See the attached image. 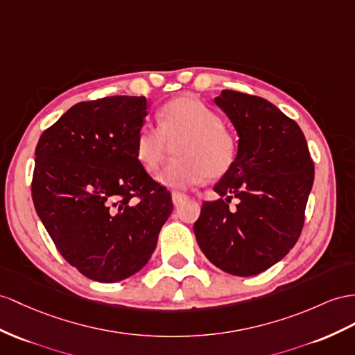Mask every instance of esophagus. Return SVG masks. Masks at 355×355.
I'll return each mask as SVG.
<instances>
[{
    "instance_id": "34e87169",
    "label": "esophagus",
    "mask_w": 355,
    "mask_h": 355,
    "mask_svg": "<svg viewBox=\"0 0 355 355\" xmlns=\"http://www.w3.org/2000/svg\"><path fill=\"white\" fill-rule=\"evenodd\" d=\"M187 195H184L183 192H172V202L174 205H180L183 201H186Z\"/></svg>"
}]
</instances>
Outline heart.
Segmentation results:
<instances>
[{
  "label": "heart",
  "mask_w": 355,
  "mask_h": 355,
  "mask_svg": "<svg viewBox=\"0 0 355 355\" xmlns=\"http://www.w3.org/2000/svg\"><path fill=\"white\" fill-rule=\"evenodd\" d=\"M178 141V144L176 142ZM175 146V159L159 174L163 186L187 189L220 178L239 157V139L214 109L193 96L171 100L159 114V127L144 125L135 138V157L147 172H156Z\"/></svg>",
  "instance_id": "obj_1"
}]
</instances>
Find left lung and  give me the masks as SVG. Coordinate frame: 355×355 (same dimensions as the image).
Segmentation results:
<instances>
[{"instance_id": "1", "label": "left lung", "mask_w": 355, "mask_h": 355, "mask_svg": "<svg viewBox=\"0 0 355 355\" xmlns=\"http://www.w3.org/2000/svg\"><path fill=\"white\" fill-rule=\"evenodd\" d=\"M214 103L239 133V157L193 225L208 261L234 276H255L294 248L304 225L315 166L304 135L268 100L223 89ZM239 197L238 210L227 202Z\"/></svg>"}]
</instances>
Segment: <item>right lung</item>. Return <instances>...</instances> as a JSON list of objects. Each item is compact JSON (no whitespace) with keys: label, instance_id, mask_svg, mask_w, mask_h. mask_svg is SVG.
<instances>
[{"label":"right lung","instance_id":"right-lung-1","mask_svg":"<svg viewBox=\"0 0 355 355\" xmlns=\"http://www.w3.org/2000/svg\"><path fill=\"white\" fill-rule=\"evenodd\" d=\"M144 96L71 106L35 147L33 202L61 257L91 280L138 272L157 246L172 198L135 157Z\"/></svg>","mask_w":355,"mask_h":355}]
</instances>
